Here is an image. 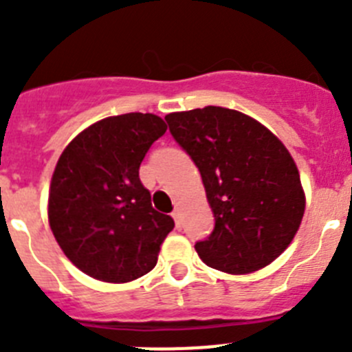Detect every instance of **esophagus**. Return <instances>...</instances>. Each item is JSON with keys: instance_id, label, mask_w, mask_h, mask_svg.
<instances>
[{"instance_id": "34e87169", "label": "esophagus", "mask_w": 352, "mask_h": 352, "mask_svg": "<svg viewBox=\"0 0 352 352\" xmlns=\"http://www.w3.org/2000/svg\"><path fill=\"white\" fill-rule=\"evenodd\" d=\"M170 214H173V219H174V222H176V226L178 227L182 226V222H179V214H182V211H179V208H174V211Z\"/></svg>"}]
</instances>
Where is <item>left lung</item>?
Instances as JSON below:
<instances>
[{"label": "left lung", "instance_id": "8db88e82", "mask_svg": "<svg viewBox=\"0 0 352 352\" xmlns=\"http://www.w3.org/2000/svg\"><path fill=\"white\" fill-rule=\"evenodd\" d=\"M174 141L190 155L214 217L195 243L210 268L245 275L289 247L305 213L300 173L264 125L232 109L208 105L166 116Z\"/></svg>", "mask_w": 352, "mask_h": 352}]
</instances>
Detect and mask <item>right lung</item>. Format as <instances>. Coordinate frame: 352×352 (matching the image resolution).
Here are the masks:
<instances>
[{"instance_id": "obj_1", "label": "right lung", "mask_w": 352, "mask_h": 352, "mask_svg": "<svg viewBox=\"0 0 352 352\" xmlns=\"http://www.w3.org/2000/svg\"><path fill=\"white\" fill-rule=\"evenodd\" d=\"M155 114L96 121L65 148L49 190V226L65 256L96 280H135L155 268L174 220L151 206L139 179L148 149L166 133Z\"/></svg>"}]
</instances>
